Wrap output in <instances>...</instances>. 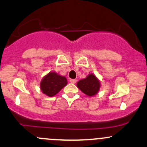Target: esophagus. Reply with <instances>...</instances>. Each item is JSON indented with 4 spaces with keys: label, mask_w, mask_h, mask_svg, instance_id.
<instances>
[{
    "label": "esophagus",
    "mask_w": 147,
    "mask_h": 147,
    "mask_svg": "<svg viewBox=\"0 0 147 147\" xmlns=\"http://www.w3.org/2000/svg\"><path fill=\"white\" fill-rule=\"evenodd\" d=\"M70 83H72V84H76L77 80H76V79H70Z\"/></svg>",
    "instance_id": "1"
}]
</instances>
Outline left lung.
Segmentation results:
<instances>
[{
    "label": "left lung",
    "instance_id": "1",
    "mask_svg": "<svg viewBox=\"0 0 147 147\" xmlns=\"http://www.w3.org/2000/svg\"><path fill=\"white\" fill-rule=\"evenodd\" d=\"M77 86L84 94L89 97H92L98 93L101 84L97 77L91 73L89 74L86 78L79 80L77 82Z\"/></svg>",
    "mask_w": 147,
    "mask_h": 147
}]
</instances>
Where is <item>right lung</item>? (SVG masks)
<instances>
[{"label":"right lung","mask_w":147,"mask_h":147,"mask_svg":"<svg viewBox=\"0 0 147 147\" xmlns=\"http://www.w3.org/2000/svg\"><path fill=\"white\" fill-rule=\"evenodd\" d=\"M67 84L68 81L65 77L59 75L56 72H50L42 79L40 88L45 95L53 97L65 86Z\"/></svg>","instance_id":"obj_1"}]
</instances>
